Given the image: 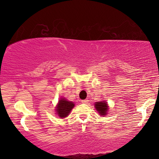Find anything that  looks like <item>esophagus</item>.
<instances>
[{
	"mask_svg": "<svg viewBox=\"0 0 159 159\" xmlns=\"http://www.w3.org/2000/svg\"><path fill=\"white\" fill-rule=\"evenodd\" d=\"M88 102H89V100H88V99H83V100H82L81 101V102L83 104H88Z\"/></svg>",
	"mask_w": 159,
	"mask_h": 159,
	"instance_id": "obj_1",
	"label": "esophagus"
}]
</instances>
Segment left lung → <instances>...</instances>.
I'll list each match as a JSON object with an SVG mask.
<instances>
[{
	"instance_id": "left-lung-1",
	"label": "left lung",
	"mask_w": 159,
	"mask_h": 159,
	"mask_svg": "<svg viewBox=\"0 0 159 159\" xmlns=\"http://www.w3.org/2000/svg\"><path fill=\"white\" fill-rule=\"evenodd\" d=\"M95 107L96 110L102 116L106 115L107 111H108V105H107L106 102H95Z\"/></svg>"
}]
</instances>
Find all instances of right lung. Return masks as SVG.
<instances>
[{
    "label": "right lung",
    "instance_id": "obj_1",
    "mask_svg": "<svg viewBox=\"0 0 159 159\" xmlns=\"http://www.w3.org/2000/svg\"><path fill=\"white\" fill-rule=\"evenodd\" d=\"M74 104L71 102L66 101V99H61L59 101L57 106V111L58 116L61 118L66 117L74 108Z\"/></svg>",
    "mask_w": 159,
    "mask_h": 159
}]
</instances>
